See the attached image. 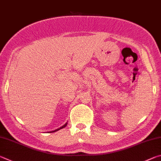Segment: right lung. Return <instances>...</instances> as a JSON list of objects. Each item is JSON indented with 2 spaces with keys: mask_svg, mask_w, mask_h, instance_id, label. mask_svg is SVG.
Returning a JSON list of instances; mask_svg holds the SVG:
<instances>
[{
  "mask_svg": "<svg viewBox=\"0 0 161 161\" xmlns=\"http://www.w3.org/2000/svg\"><path fill=\"white\" fill-rule=\"evenodd\" d=\"M67 125H68V122H67V123H65V125H63V126H62L61 127H60V128H58V129H57V130H53V131H50V132L51 133V132H55V131H58L59 130H60V129H63V128H64V127H65L66 126H67Z\"/></svg>",
  "mask_w": 161,
  "mask_h": 161,
  "instance_id": "1",
  "label": "right lung"
}]
</instances>
